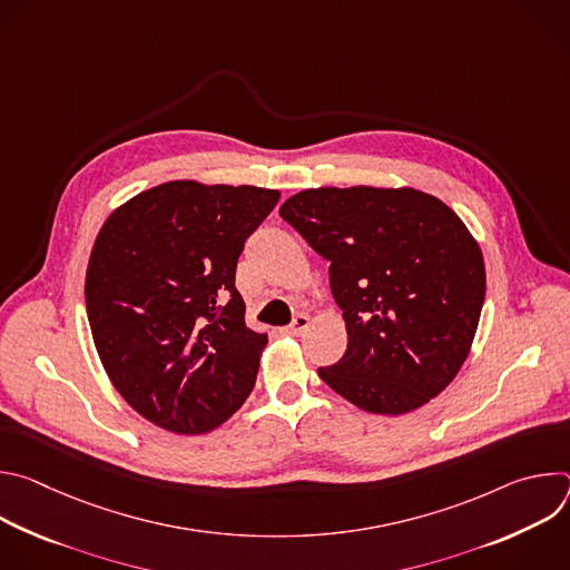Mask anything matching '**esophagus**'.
Returning <instances> with one entry per match:
<instances>
[{"instance_id": "obj_1", "label": "esophagus", "mask_w": 570, "mask_h": 570, "mask_svg": "<svg viewBox=\"0 0 570 570\" xmlns=\"http://www.w3.org/2000/svg\"><path fill=\"white\" fill-rule=\"evenodd\" d=\"M308 315H304V313H299V315H295L293 317V322H291V327L286 330L288 334H293V336H299L302 332H306V327H308Z\"/></svg>"}]
</instances>
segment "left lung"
<instances>
[{
  "instance_id": "obj_1",
  "label": "left lung",
  "mask_w": 570,
  "mask_h": 570,
  "mask_svg": "<svg viewBox=\"0 0 570 570\" xmlns=\"http://www.w3.org/2000/svg\"><path fill=\"white\" fill-rule=\"evenodd\" d=\"M279 216L330 262L345 356L320 379L374 415L438 396L471 352L484 302L482 250L440 198L399 187H320Z\"/></svg>"
}]
</instances>
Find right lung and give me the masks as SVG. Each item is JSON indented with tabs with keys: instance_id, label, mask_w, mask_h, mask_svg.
<instances>
[{
	"instance_id": "1",
	"label": "right lung",
	"mask_w": 570,
	"mask_h": 570,
	"mask_svg": "<svg viewBox=\"0 0 570 570\" xmlns=\"http://www.w3.org/2000/svg\"><path fill=\"white\" fill-rule=\"evenodd\" d=\"M277 189L171 180L119 205L86 273L88 320L115 390L150 424L203 435L255 387L266 334L234 288L243 243Z\"/></svg>"
}]
</instances>
